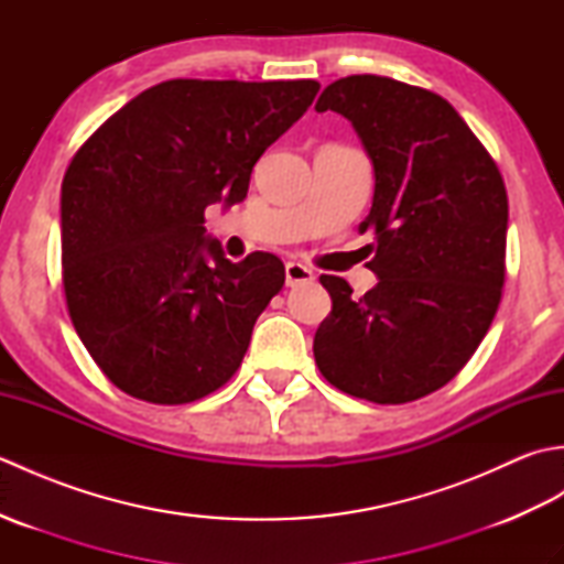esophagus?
Wrapping results in <instances>:
<instances>
[{
    "mask_svg": "<svg viewBox=\"0 0 564 564\" xmlns=\"http://www.w3.org/2000/svg\"><path fill=\"white\" fill-rule=\"evenodd\" d=\"M315 281V273L310 271L307 267H303V263L297 261H289L285 263V283L291 285H305V283H313Z\"/></svg>",
    "mask_w": 564,
    "mask_h": 564,
    "instance_id": "1",
    "label": "esophagus"
}]
</instances>
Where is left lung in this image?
<instances>
[{
	"label": "left lung",
	"instance_id": "obj_1",
	"mask_svg": "<svg viewBox=\"0 0 564 564\" xmlns=\"http://www.w3.org/2000/svg\"><path fill=\"white\" fill-rule=\"evenodd\" d=\"M315 111L351 121L373 162L376 235L366 267L378 283L354 297L319 275L332 313L315 332V361L334 388L402 404L446 386L492 325L505 285L509 200L495 160L434 91L351 75Z\"/></svg>",
	"mask_w": 564,
	"mask_h": 564
}]
</instances>
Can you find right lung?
Returning a JSON list of instances; mask_svg holds the SVG:
<instances>
[{"mask_svg":"<svg viewBox=\"0 0 564 564\" xmlns=\"http://www.w3.org/2000/svg\"><path fill=\"white\" fill-rule=\"evenodd\" d=\"M317 91L315 79H170L130 99L69 162L59 196L67 310L116 388L184 404L242 364L285 269L269 251L225 259L203 213L247 198L257 160Z\"/></svg>","mask_w":564,"mask_h":564,"instance_id":"1","label":"right lung"}]
</instances>
